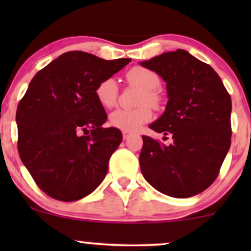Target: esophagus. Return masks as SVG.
I'll list each match as a JSON object with an SVG mask.
<instances>
[{
  "label": "esophagus",
  "mask_w": 251,
  "mask_h": 251,
  "mask_svg": "<svg viewBox=\"0 0 251 251\" xmlns=\"http://www.w3.org/2000/svg\"><path fill=\"white\" fill-rule=\"evenodd\" d=\"M123 137H124V139H128V138L129 137H131V133H129V132H125V131H124L123 132Z\"/></svg>",
  "instance_id": "obj_1"
}]
</instances>
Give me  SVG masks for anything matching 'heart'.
Segmentation results:
<instances>
[{"label": "heart", "mask_w": 251, "mask_h": 251, "mask_svg": "<svg viewBox=\"0 0 251 251\" xmlns=\"http://www.w3.org/2000/svg\"><path fill=\"white\" fill-rule=\"evenodd\" d=\"M126 79L132 85H137L144 89L140 103L157 105L159 98L155 93V89H158L160 86V77L155 72L137 66L126 73ZM96 96L98 101L103 107H113L118 99V85L116 79L108 77L99 82L96 88ZM152 118H153V113H152L151 107L149 105H144L134 109L118 108L111 113L109 122L112 126L122 131L134 132L144 124L149 123Z\"/></svg>", "instance_id": "obj_1"}]
</instances>
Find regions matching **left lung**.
<instances>
[{
    "label": "left lung",
    "instance_id": "obj_1",
    "mask_svg": "<svg viewBox=\"0 0 251 251\" xmlns=\"http://www.w3.org/2000/svg\"><path fill=\"white\" fill-rule=\"evenodd\" d=\"M140 65L163 77L169 98L163 116L149 127L172 138L164 145L143 135L144 178L170 197L201 194L217 178L231 144L230 94L214 68L186 50L163 53Z\"/></svg>",
    "mask_w": 251,
    "mask_h": 251
}]
</instances>
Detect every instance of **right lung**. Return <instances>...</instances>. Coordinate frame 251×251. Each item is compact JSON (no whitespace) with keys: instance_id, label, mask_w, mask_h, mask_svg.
Returning a JSON list of instances; mask_svg holds the SVG:
<instances>
[{"instance_id":"add662e5","label":"right lung","mask_w":251,"mask_h":251,"mask_svg":"<svg viewBox=\"0 0 251 251\" xmlns=\"http://www.w3.org/2000/svg\"><path fill=\"white\" fill-rule=\"evenodd\" d=\"M131 59L67 51L35 74L16 111L17 150L40 189L54 200H81L101 184L123 140L103 127L96 88Z\"/></svg>"}]
</instances>
